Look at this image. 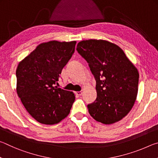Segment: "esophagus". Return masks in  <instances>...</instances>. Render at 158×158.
Instances as JSON below:
<instances>
[{
  "label": "esophagus",
  "mask_w": 158,
  "mask_h": 158,
  "mask_svg": "<svg viewBox=\"0 0 158 158\" xmlns=\"http://www.w3.org/2000/svg\"><path fill=\"white\" fill-rule=\"evenodd\" d=\"M75 94H76L77 95L80 96V95H82V92H81V91H77V92H75Z\"/></svg>",
  "instance_id": "esophagus-1"
}]
</instances>
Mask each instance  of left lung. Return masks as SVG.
Segmentation results:
<instances>
[{
	"label": "left lung",
	"instance_id": "left-lung-1",
	"mask_svg": "<svg viewBox=\"0 0 158 158\" xmlns=\"http://www.w3.org/2000/svg\"><path fill=\"white\" fill-rule=\"evenodd\" d=\"M77 51L87 61L96 81L97 98L88 105L90 116L104 124L129 113L138 93L137 69L118 45L102 40H83Z\"/></svg>",
	"mask_w": 158,
	"mask_h": 158
}]
</instances>
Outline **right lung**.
<instances>
[{"mask_svg": "<svg viewBox=\"0 0 158 158\" xmlns=\"http://www.w3.org/2000/svg\"><path fill=\"white\" fill-rule=\"evenodd\" d=\"M76 43L55 40L42 43L17 66L18 96L31 116L40 123H58L69 114L75 95L54 85L74 53Z\"/></svg>", "mask_w": 158, "mask_h": 158, "instance_id": "add662e5", "label": "right lung"}]
</instances>
